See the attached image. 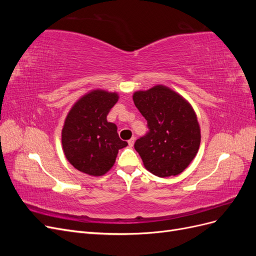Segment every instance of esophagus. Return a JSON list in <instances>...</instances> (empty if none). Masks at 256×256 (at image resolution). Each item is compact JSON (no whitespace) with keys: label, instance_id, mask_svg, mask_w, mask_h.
Instances as JSON below:
<instances>
[{"label":"esophagus","instance_id":"1","mask_svg":"<svg viewBox=\"0 0 256 256\" xmlns=\"http://www.w3.org/2000/svg\"><path fill=\"white\" fill-rule=\"evenodd\" d=\"M134 141H136V138H134H134H131L130 140L128 141V144H129V146H130V147H132V146H134Z\"/></svg>","mask_w":256,"mask_h":256}]
</instances>
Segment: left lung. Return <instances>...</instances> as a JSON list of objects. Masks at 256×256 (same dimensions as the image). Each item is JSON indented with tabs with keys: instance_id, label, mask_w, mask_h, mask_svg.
I'll return each mask as SVG.
<instances>
[{
	"instance_id": "obj_1",
	"label": "left lung",
	"mask_w": 256,
	"mask_h": 256,
	"mask_svg": "<svg viewBox=\"0 0 256 256\" xmlns=\"http://www.w3.org/2000/svg\"><path fill=\"white\" fill-rule=\"evenodd\" d=\"M134 102L148 128L134 143L144 166L158 177L180 174L196 157L200 143V126L191 106L162 85L136 92Z\"/></svg>"
}]
</instances>
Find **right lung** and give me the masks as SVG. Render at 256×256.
<instances>
[{
    "instance_id": "obj_1",
    "label": "right lung",
    "mask_w": 256,
    "mask_h": 256,
    "mask_svg": "<svg viewBox=\"0 0 256 256\" xmlns=\"http://www.w3.org/2000/svg\"><path fill=\"white\" fill-rule=\"evenodd\" d=\"M115 92L92 90L83 96L68 113L62 131V144L67 160L80 172L102 176L113 166L122 141L115 124L106 120L118 102Z\"/></svg>"
}]
</instances>
